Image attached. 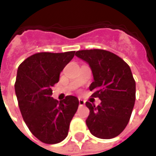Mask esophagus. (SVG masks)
<instances>
[{"label":"esophagus","instance_id":"esophagus-1","mask_svg":"<svg viewBox=\"0 0 156 156\" xmlns=\"http://www.w3.org/2000/svg\"><path fill=\"white\" fill-rule=\"evenodd\" d=\"M78 101H79V105H80V106H83V105H85V101L84 100H83V99H81V98H79Z\"/></svg>","mask_w":156,"mask_h":156}]
</instances>
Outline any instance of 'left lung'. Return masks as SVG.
<instances>
[{
    "label": "left lung",
    "instance_id": "8db88e82",
    "mask_svg": "<svg viewBox=\"0 0 156 156\" xmlns=\"http://www.w3.org/2000/svg\"><path fill=\"white\" fill-rule=\"evenodd\" d=\"M87 62L94 79L89 86L92 97L101 100L95 106L89 102L86 124L91 134L100 139L118 136L127 126L135 101V81L129 66L111 51L90 49L76 51Z\"/></svg>",
    "mask_w": 156,
    "mask_h": 156
}]
</instances>
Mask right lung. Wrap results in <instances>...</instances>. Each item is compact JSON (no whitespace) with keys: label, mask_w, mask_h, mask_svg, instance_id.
<instances>
[{"label":"right lung","mask_w":156,"mask_h":156,"mask_svg":"<svg viewBox=\"0 0 156 156\" xmlns=\"http://www.w3.org/2000/svg\"><path fill=\"white\" fill-rule=\"evenodd\" d=\"M75 51L38 52L20 64L15 83L19 108L32 134L45 144H57L68 134L79 102L68 95L58 102L51 97L59 74L74 57Z\"/></svg>","instance_id":"add662e5"}]
</instances>
